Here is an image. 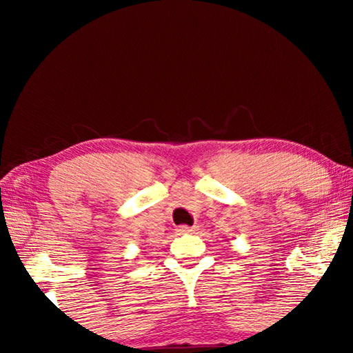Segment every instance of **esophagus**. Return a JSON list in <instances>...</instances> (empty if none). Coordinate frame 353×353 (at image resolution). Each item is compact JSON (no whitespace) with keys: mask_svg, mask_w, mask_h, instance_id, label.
I'll list each match as a JSON object with an SVG mask.
<instances>
[{"mask_svg":"<svg viewBox=\"0 0 353 353\" xmlns=\"http://www.w3.org/2000/svg\"><path fill=\"white\" fill-rule=\"evenodd\" d=\"M193 232H194V227H190V225H179V229H177V234L179 235L193 234Z\"/></svg>","mask_w":353,"mask_h":353,"instance_id":"esophagus-1","label":"esophagus"}]
</instances>
